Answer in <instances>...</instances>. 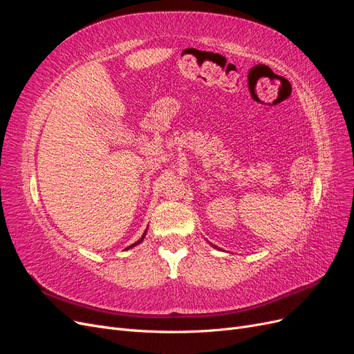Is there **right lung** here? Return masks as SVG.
I'll list each match as a JSON object with an SVG mask.
<instances>
[{
    "mask_svg": "<svg viewBox=\"0 0 354 354\" xmlns=\"http://www.w3.org/2000/svg\"><path fill=\"white\" fill-rule=\"evenodd\" d=\"M146 230H147V229H146ZM145 234H146V232H145V233H143V236H142V238H140V239H138V241H137V242H136V243H133V245H130V246H128V248H127V250H130V248H133V246H136V245H138V243H140V242H142V241H143V239H145Z\"/></svg>",
    "mask_w": 354,
    "mask_h": 354,
    "instance_id": "obj_1",
    "label": "right lung"
}]
</instances>
